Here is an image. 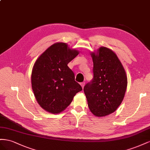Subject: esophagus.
<instances>
[{"instance_id": "34e87169", "label": "esophagus", "mask_w": 150, "mask_h": 150, "mask_svg": "<svg viewBox=\"0 0 150 150\" xmlns=\"http://www.w3.org/2000/svg\"><path fill=\"white\" fill-rule=\"evenodd\" d=\"M80 85L81 86H82V88L84 87V86H85V82H82V83H80Z\"/></svg>"}]
</instances>
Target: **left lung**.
Listing matches in <instances>:
<instances>
[{"mask_svg":"<svg viewBox=\"0 0 150 150\" xmlns=\"http://www.w3.org/2000/svg\"><path fill=\"white\" fill-rule=\"evenodd\" d=\"M93 79L83 88L90 110L97 117L113 113L125 97L127 85L126 71L114 51L101 46L91 52Z\"/></svg>","mask_w":150,"mask_h":150,"instance_id":"1","label":"left lung"}]
</instances>
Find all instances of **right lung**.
I'll return each instance as SVG.
<instances>
[{
    "label": "right lung",
    "instance_id": "obj_1",
    "mask_svg": "<svg viewBox=\"0 0 150 150\" xmlns=\"http://www.w3.org/2000/svg\"><path fill=\"white\" fill-rule=\"evenodd\" d=\"M79 53L65 42H58L47 48L34 64L32 88L38 103L47 112L60 113L82 91L67 65Z\"/></svg>",
    "mask_w": 150,
    "mask_h": 150
}]
</instances>
